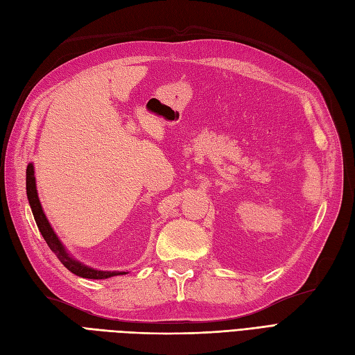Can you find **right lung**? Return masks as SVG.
I'll list each match as a JSON object with an SVG mask.
<instances>
[{
    "mask_svg": "<svg viewBox=\"0 0 355 355\" xmlns=\"http://www.w3.org/2000/svg\"><path fill=\"white\" fill-rule=\"evenodd\" d=\"M26 196H28L35 223H37V228L42 232L44 241L48 243L49 249L55 253L57 258L61 261V264L64 266L67 270H70L73 275L85 277V279H107V277L118 276V275H125L124 271H100V270L89 268L69 257V253L66 252L64 248H62V244L60 243L55 232H53V230L51 228L46 216H44V213L42 210V205H40L39 196H37V190H35L34 168L31 163L28 165V168H26Z\"/></svg>",
    "mask_w": 355,
    "mask_h": 355,
    "instance_id": "add662e5",
    "label": "right lung"
}]
</instances>
